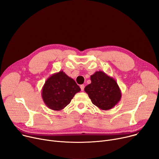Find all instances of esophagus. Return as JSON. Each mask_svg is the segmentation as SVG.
Instances as JSON below:
<instances>
[{"label":"esophagus","instance_id":"34e87169","mask_svg":"<svg viewBox=\"0 0 159 159\" xmlns=\"http://www.w3.org/2000/svg\"><path fill=\"white\" fill-rule=\"evenodd\" d=\"M80 89H81V91H84V84H82V85H80Z\"/></svg>","mask_w":159,"mask_h":159}]
</instances>
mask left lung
<instances>
[{
	"mask_svg": "<svg viewBox=\"0 0 159 159\" xmlns=\"http://www.w3.org/2000/svg\"><path fill=\"white\" fill-rule=\"evenodd\" d=\"M91 84L84 88L92 103L101 110H109L120 101L121 90L116 81L102 71L91 75Z\"/></svg>",
	"mask_w": 159,
	"mask_h": 159,
	"instance_id": "left-lung-1",
	"label": "left lung"
}]
</instances>
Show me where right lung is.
I'll list each match as a JSON object with an SVG mask.
<instances>
[{
    "label": "right lung",
    "mask_w": 159,
    "mask_h": 159,
    "mask_svg": "<svg viewBox=\"0 0 159 159\" xmlns=\"http://www.w3.org/2000/svg\"><path fill=\"white\" fill-rule=\"evenodd\" d=\"M80 87L63 71L51 75L42 89V97L46 106L54 111H61L68 106Z\"/></svg>",
    "instance_id": "1"
}]
</instances>
